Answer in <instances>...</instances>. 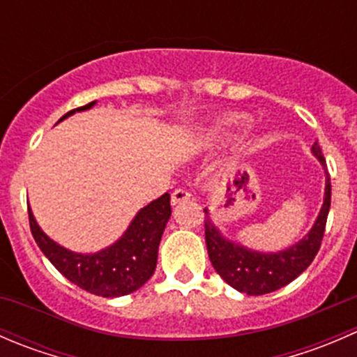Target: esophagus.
<instances>
[{
	"label": "esophagus",
	"mask_w": 357,
	"mask_h": 357,
	"mask_svg": "<svg viewBox=\"0 0 357 357\" xmlns=\"http://www.w3.org/2000/svg\"><path fill=\"white\" fill-rule=\"evenodd\" d=\"M190 199H192V193H190L188 190H185V188L174 190V192H172V195H171L172 205H178V204H181V202H188Z\"/></svg>",
	"instance_id": "esophagus-1"
}]
</instances>
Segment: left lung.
I'll list each match as a JSON object with an SVG mask.
<instances>
[{"instance_id":"obj_1","label":"left lung","mask_w":357,"mask_h":357,"mask_svg":"<svg viewBox=\"0 0 357 357\" xmlns=\"http://www.w3.org/2000/svg\"><path fill=\"white\" fill-rule=\"evenodd\" d=\"M311 152L325 169V199H323L321 211H319L311 231L295 245L275 252V254L250 250V248L222 236V233L211 221L207 208H204L205 243H207L208 259H211L215 273L235 290L247 295L269 294V291H275L294 282L314 261L316 254L321 247L323 235H325L330 202H332V185H330L328 169H326L325 157H323L318 142L312 145Z\"/></svg>"}]
</instances>
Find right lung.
Returning a JSON list of instances; mask_svg holds the SVG:
<instances>
[{
  "mask_svg": "<svg viewBox=\"0 0 357 357\" xmlns=\"http://www.w3.org/2000/svg\"><path fill=\"white\" fill-rule=\"evenodd\" d=\"M95 103L67 112L60 121L74 112L91 109ZM27 208L36 243L67 280L100 297H121L145 285L155 271L158 243L171 218V195L164 193L150 202L135 215L129 228L114 245L95 254H79L53 242L38 226L31 207Z\"/></svg>",
  "mask_w": 357,
  "mask_h": 357,
  "instance_id": "obj_1",
  "label": "right lung"
}]
</instances>
